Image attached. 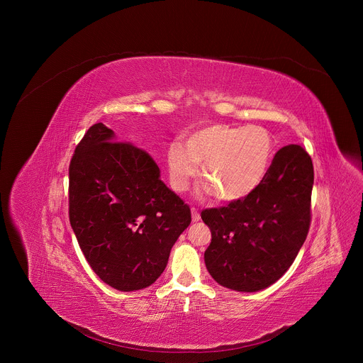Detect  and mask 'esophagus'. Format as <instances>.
Segmentation results:
<instances>
[{
    "label": "esophagus",
    "instance_id": "esophagus-1",
    "mask_svg": "<svg viewBox=\"0 0 363 363\" xmlns=\"http://www.w3.org/2000/svg\"><path fill=\"white\" fill-rule=\"evenodd\" d=\"M191 213H192V223H198L201 220V216L198 213L196 208H191Z\"/></svg>",
    "mask_w": 363,
    "mask_h": 363
}]
</instances>
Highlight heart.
<instances>
[{
  "label": "heart",
  "instance_id": "obj_1",
  "mask_svg": "<svg viewBox=\"0 0 363 363\" xmlns=\"http://www.w3.org/2000/svg\"><path fill=\"white\" fill-rule=\"evenodd\" d=\"M274 157L272 133L262 126L210 125L189 133L185 147L172 143L167 162L175 191H184L202 165V179L220 201L251 195L264 181Z\"/></svg>",
  "mask_w": 363,
  "mask_h": 363
}]
</instances>
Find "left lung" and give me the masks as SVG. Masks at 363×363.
<instances>
[{
	"label": "left lung",
	"mask_w": 363,
	"mask_h": 363,
	"mask_svg": "<svg viewBox=\"0 0 363 363\" xmlns=\"http://www.w3.org/2000/svg\"><path fill=\"white\" fill-rule=\"evenodd\" d=\"M313 179L308 153L287 145L251 195L201 213L211 230L203 260L218 284L258 291L289 270L308 233Z\"/></svg>",
	"instance_id": "1"
}]
</instances>
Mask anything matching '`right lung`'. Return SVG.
<instances>
[{"mask_svg":"<svg viewBox=\"0 0 363 363\" xmlns=\"http://www.w3.org/2000/svg\"><path fill=\"white\" fill-rule=\"evenodd\" d=\"M69 218L100 280L133 291L164 273L191 210L161 181L147 152L118 142L112 129L96 123L70 161Z\"/></svg>","mask_w":363,"mask_h":363,"instance_id":"1","label":"right lung"}]
</instances>
